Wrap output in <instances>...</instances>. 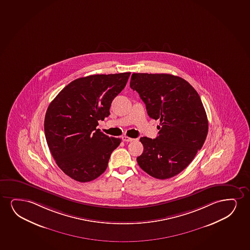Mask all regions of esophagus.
<instances>
[{
    "label": "esophagus",
    "instance_id": "esophagus-1",
    "mask_svg": "<svg viewBox=\"0 0 250 250\" xmlns=\"http://www.w3.org/2000/svg\"><path fill=\"white\" fill-rule=\"evenodd\" d=\"M122 140H123L124 142H132L133 141V138H130L129 136H122Z\"/></svg>",
    "mask_w": 250,
    "mask_h": 250
}]
</instances>
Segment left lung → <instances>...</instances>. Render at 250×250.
Masks as SVG:
<instances>
[{
	"label": "left lung",
	"instance_id": "obj_1",
	"mask_svg": "<svg viewBox=\"0 0 250 250\" xmlns=\"http://www.w3.org/2000/svg\"><path fill=\"white\" fill-rule=\"evenodd\" d=\"M130 86L139 93L150 118L160 120L155 139L141 137L140 167L154 178H171L188 167L207 137L208 123L201 99L184 79L169 74H132Z\"/></svg>",
	"mask_w": 250,
	"mask_h": 250
}]
</instances>
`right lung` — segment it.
<instances>
[{
    "label": "right lung",
    "instance_id": "1",
    "mask_svg": "<svg viewBox=\"0 0 250 250\" xmlns=\"http://www.w3.org/2000/svg\"><path fill=\"white\" fill-rule=\"evenodd\" d=\"M130 72L89 75L66 85L49 104L44 121L45 139L56 164L80 182L98 178L107 167L120 138L96 127L108 116L111 104L130 77Z\"/></svg>",
    "mask_w": 250,
    "mask_h": 250
}]
</instances>
